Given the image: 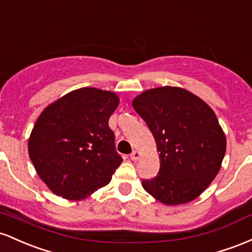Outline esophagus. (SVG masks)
Listing matches in <instances>:
<instances>
[{
  "mask_svg": "<svg viewBox=\"0 0 252 252\" xmlns=\"http://www.w3.org/2000/svg\"><path fill=\"white\" fill-rule=\"evenodd\" d=\"M140 152L139 151H133V152H132V154H131V159L132 160H138V159H139V158H140Z\"/></svg>",
  "mask_w": 252,
  "mask_h": 252,
  "instance_id": "esophagus-1",
  "label": "esophagus"
}]
</instances>
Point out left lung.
Masks as SVG:
<instances>
[{"instance_id": "left-lung-1", "label": "left lung", "mask_w": 252, "mask_h": 252, "mask_svg": "<svg viewBox=\"0 0 252 252\" xmlns=\"http://www.w3.org/2000/svg\"><path fill=\"white\" fill-rule=\"evenodd\" d=\"M156 141L159 171L143 188L166 206L200 196L221 168L226 135L202 98L180 87L148 89L132 101Z\"/></svg>"}]
</instances>
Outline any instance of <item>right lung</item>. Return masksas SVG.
Masks as SVG:
<instances>
[{
  "mask_svg": "<svg viewBox=\"0 0 252 252\" xmlns=\"http://www.w3.org/2000/svg\"><path fill=\"white\" fill-rule=\"evenodd\" d=\"M119 103L114 92L84 87L40 113L28 139V155L53 194L81 201L111 182L123 162L108 126Z\"/></svg>",
  "mask_w": 252,
  "mask_h": 252,
  "instance_id": "add662e5",
  "label": "right lung"
}]
</instances>
